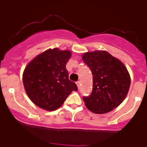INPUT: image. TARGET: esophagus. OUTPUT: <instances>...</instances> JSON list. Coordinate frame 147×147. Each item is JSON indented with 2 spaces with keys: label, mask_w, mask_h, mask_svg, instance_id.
I'll use <instances>...</instances> for the list:
<instances>
[{
  "label": "esophagus",
  "mask_w": 147,
  "mask_h": 147,
  "mask_svg": "<svg viewBox=\"0 0 147 147\" xmlns=\"http://www.w3.org/2000/svg\"><path fill=\"white\" fill-rule=\"evenodd\" d=\"M76 84H77V85H78V88L80 89V81H78V82H76Z\"/></svg>",
  "instance_id": "1"
}]
</instances>
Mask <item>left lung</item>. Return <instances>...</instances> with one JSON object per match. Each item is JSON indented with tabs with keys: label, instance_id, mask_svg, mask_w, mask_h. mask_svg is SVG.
<instances>
[{
	"label": "left lung",
	"instance_id": "left-lung-1",
	"mask_svg": "<svg viewBox=\"0 0 147 147\" xmlns=\"http://www.w3.org/2000/svg\"><path fill=\"white\" fill-rule=\"evenodd\" d=\"M82 60L93 77L92 91L82 98L87 109L94 113L104 114L117 107L130 87V76L126 67L107 51L86 53Z\"/></svg>",
	"mask_w": 147,
	"mask_h": 147
}]
</instances>
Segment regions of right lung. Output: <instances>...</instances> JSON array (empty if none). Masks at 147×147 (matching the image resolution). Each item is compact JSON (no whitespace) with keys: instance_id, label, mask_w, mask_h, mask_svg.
Segmentation results:
<instances>
[{"instance_id":"add662e5","label":"right lung","mask_w":147,"mask_h":147,"mask_svg":"<svg viewBox=\"0 0 147 147\" xmlns=\"http://www.w3.org/2000/svg\"><path fill=\"white\" fill-rule=\"evenodd\" d=\"M71 57L69 50L49 49L27 65L23 82L30 100L48 111L58 109L72 91H78L75 82L69 80L66 64Z\"/></svg>"}]
</instances>
